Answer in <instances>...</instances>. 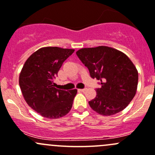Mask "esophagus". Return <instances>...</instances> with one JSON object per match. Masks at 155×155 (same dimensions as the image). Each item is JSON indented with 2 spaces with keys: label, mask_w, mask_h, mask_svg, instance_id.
Listing matches in <instances>:
<instances>
[{
  "label": "esophagus",
  "mask_w": 155,
  "mask_h": 155,
  "mask_svg": "<svg viewBox=\"0 0 155 155\" xmlns=\"http://www.w3.org/2000/svg\"><path fill=\"white\" fill-rule=\"evenodd\" d=\"M86 90H87V89L84 88V89H79V90H79V91H81V92H84Z\"/></svg>",
  "instance_id": "esophagus-1"
}]
</instances>
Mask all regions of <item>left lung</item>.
Here are the masks:
<instances>
[{
	"mask_svg": "<svg viewBox=\"0 0 155 155\" xmlns=\"http://www.w3.org/2000/svg\"><path fill=\"white\" fill-rule=\"evenodd\" d=\"M78 57L88 68L90 77L99 80L101 88L89 102L99 114L114 115L124 109L133 99L138 85V71L127 55L105 46L82 48Z\"/></svg>",
	"mask_w": 155,
	"mask_h": 155,
	"instance_id": "8db88e82",
	"label": "left lung"
}]
</instances>
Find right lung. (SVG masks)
<instances>
[{
	"instance_id": "1",
	"label": "right lung",
	"mask_w": 155,
	"mask_h": 155,
	"mask_svg": "<svg viewBox=\"0 0 155 155\" xmlns=\"http://www.w3.org/2000/svg\"><path fill=\"white\" fill-rule=\"evenodd\" d=\"M72 49L47 47L31 55L19 75V87L28 105L43 117L56 119L68 114L77 90H58L53 80Z\"/></svg>"
}]
</instances>
